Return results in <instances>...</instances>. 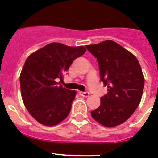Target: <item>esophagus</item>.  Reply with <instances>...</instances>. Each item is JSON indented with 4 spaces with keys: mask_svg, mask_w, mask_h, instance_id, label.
<instances>
[{
    "mask_svg": "<svg viewBox=\"0 0 158 158\" xmlns=\"http://www.w3.org/2000/svg\"><path fill=\"white\" fill-rule=\"evenodd\" d=\"M79 95L83 97H88L89 96V92H79Z\"/></svg>",
    "mask_w": 158,
    "mask_h": 158,
    "instance_id": "obj_1",
    "label": "esophagus"
}]
</instances>
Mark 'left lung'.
<instances>
[{
    "mask_svg": "<svg viewBox=\"0 0 158 158\" xmlns=\"http://www.w3.org/2000/svg\"><path fill=\"white\" fill-rule=\"evenodd\" d=\"M97 58L101 80L108 87L101 105L91 114L101 125L112 127L127 121L139 106L144 78L134 55L113 40L86 46Z\"/></svg>",
    "mask_w": 158,
    "mask_h": 158,
    "instance_id": "1",
    "label": "left lung"
}]
</instances>
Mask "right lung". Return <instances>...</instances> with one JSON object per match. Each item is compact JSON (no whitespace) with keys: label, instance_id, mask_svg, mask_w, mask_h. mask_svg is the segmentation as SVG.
Listing matches in <instances>:
<instances>
[{"label":"right lung","instance_id":"add662e5","mask_svg":"<svg viewBox=\"0 0 158 158\" xmlns=\"http://www.w3.org/2000/svg\"><path fill=\"white\" fill-rule=\"evenodd\" d=\"M83 46L48 44L31 54L20 74L22 98L30 114L40 123L54 126L68 116L76 92L59 85L74 60L83 55Z\"/></svg>","mask_w":158,"mask_h":158}]
</instances>
